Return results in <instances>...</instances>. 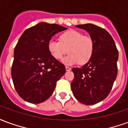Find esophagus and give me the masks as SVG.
<instances>
[{"label":"esophagus","mask_w":128,"mask_h":128,"mask_svg":"<svg viewBox=\"0 0 128 128\" xmlns=\"http://www.w3.org/2000/svg\"><path fill=\"white\" fill-rule=\"evenodd\" d=\"M66 70L67 71H69V70H71V68H70L69 66H66Z\"/></svg>","instance_id":"34e87169"}]
</instances>
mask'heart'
Instances as JSON below:
<instances>
[{
    "label": "heart",
    "instance_id": "obj_1",
    "mask_svg": "<svg viewBox=\"0 0 128 128\" xmlns=\"http://www.w3.org/2000/svg\"><path fill=\"white\" fill-rule=\"evenodd\" d=\"M94 40L91 37L83 35L75 30H68L60 36V41L50 39L48 42V50L56 60L69 54L62 60L66 65L78 63L86 64L90 60L94 51Z\"/></svg>",
    "mask_w": 128,
    "mask_h": 128
}]
</instances>
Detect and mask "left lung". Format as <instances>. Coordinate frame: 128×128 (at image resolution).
Instances as JSON below:
<instances>
[{
	"label": "left lung",
	"mask_w": 128,
	"mask_h": 128,
	"mask_svg": "<svg viewBox=\"0 0 128 128\" xmlns=\"http://www.w3.org/2000/svg\"><path fill=\"white\" fill-rule=\"evenodd\" d=\"M76 27L88 32L94 40L91 58L81 68H73L71 83L73 95L81 103L92 105L106 99L112 90L117 75L118 52L110 34L92 24Z\"/></svg>",
	"instance_id": "obj_1"
}]
</instances>
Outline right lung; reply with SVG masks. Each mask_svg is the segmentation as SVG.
Segmentation results:
<instances>
[{
	"instance_id": "obj_1",
	"label": "right lung",
	"mask_w": 128,
	"mask_h": 128,
	"mask_svg": "<svg viewBox=\"0 0 128 128\" xmlns=\"http://www.w3.org/2000/svg\"><path fill=\"white\" fill-rule=\"evenodd\" d=\"M67 29L56 24L40 22L24 31L14 48L12 78L22 99L40 104L48 99L57 82L66 72L63 64L48 50V42Z\"/></svg>"
}]
</instances>
